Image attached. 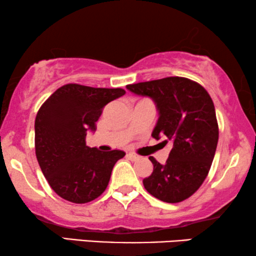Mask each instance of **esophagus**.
Returning a JSON list of instances; mask_svg holds the SVG:
<instances>
[{
	"instance_id": "34e87169",
	"label": "esophagus",
	"mask_w": 256,
	"mask_h": 256,
	"mask_svg": "<svg viewBox=\"0 0 256 256\" xmlns=\"http://www.w3.org/2000/svg\"><path fill=\"white\" fill-rule=\"evenodd\" d=\"M127 157H128L129 160H136L140 158V156L136 155V154H134V152H128L127 154Z\"/></svg>"
}]
</instances>
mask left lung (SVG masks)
Here are the masks:
<instances>
[{"label": "left lung", "mask_w": 256, "mask_h": 256, "mask_svg": "<svg viewBox=\"0 0 256 256\" xmlns=\"http://www.w3.org/2000/svg\"><path fill=\"white\" fill-rule=\"evenodd\" d=\"M127 90L152 99L158 120L152 136L172 144L164 164L149 157L154 171L143 180L146 190L166 202L185 200L200 188L214 158L219 129L211 96L182 76L132 84Z\"/></svg>", "instance_id": "obj_1"}]
</instances>
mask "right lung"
<instances>
[{
  "mask_svg": "<svg viewBox=\"0 0 256 256\" xmlns=\"http://www.w3.org/2000/svg\"><path fill=\"white\" fill-rule=\"evenodd\" d=\"M122 88H94L68 84L38 110L34 148L42 172L65 200L85 204L106 190L122 150L100 152L86 146L87 132H96L104 107L124 96Z\"/></svg>",
  "mask_w": 256,
  "mask_h": 256,
  "instance_id": "1",
  "label": "right lung"
}]
</instances>
